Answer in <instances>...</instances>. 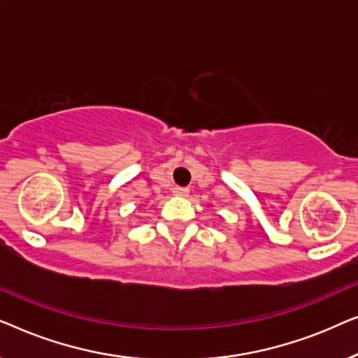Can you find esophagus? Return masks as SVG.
<instances>
[{"label":"esophagus","instance_id":"esophagus-1","mask_svg":"<svg viewBox=\"0 0 358 358\" xmlns=\"http://www.w3.org/2000/svg\"><path fill=\"white\" fill-rule=\"evenodd\" d=\"M174 195H179V197H187L189 189L187 187H174Z\"/></svg>","mask_w":358,"mask_h":358}]
</instances>
